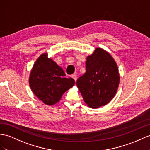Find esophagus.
I'll use <instances>...</instances> for the list:
<instances>
[{"instance_id":"1","label":"esophagus","mask_w":150,"mask_h":150,"mask_svg":"<svg viewBox=\"0 0 150 150\" xmlns=\"http://www.w3.org/2000/svg\"><path fill=\"white\" fill-rule=\"evenodd\" d=\"M71 78H73L75 80V82L76 81V75H71Z\"/></svg>"}]
</instances>
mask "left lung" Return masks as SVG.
<instances>
[{
    "label": "left lung",
    "mask_w": 150,
    "mask_h": 150,
    "mask_svg": "<svg viewBox=\"0 0 150 150\" xmlns=\"http://www.w3.org/2000/svg\"><path fill=\"white\" fill-rule=\"evenodd\" d=\"M86 59V73L78 79L76 86L87 105L98 108L114 98L120 75L116 62L105 49L96 48Z\"/></svg>",
    "instance_id": "left-lung-1"
}]
</instances>
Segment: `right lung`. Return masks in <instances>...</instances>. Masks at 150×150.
<instances>
[{
  "label": "right lung",
  "instance_id": "1",
  "mask_svg": "<svg viewBox=\"0 0 150 150\" xmlns=\"http://www.w3.org/2000/svg\"><path fill=\"white\" fill-rule=\"evenodd\" d=\"M47 55V53L42 54L34 63L29 76V85L40 100L52 106L74 86L75 80L67 78L63 69Z\"/></svg>",
  "mask_w": 150,
  "mask_h": 150
}]
</instances>
